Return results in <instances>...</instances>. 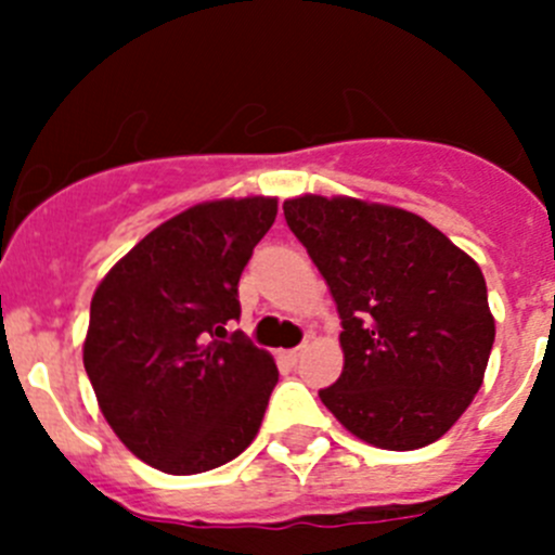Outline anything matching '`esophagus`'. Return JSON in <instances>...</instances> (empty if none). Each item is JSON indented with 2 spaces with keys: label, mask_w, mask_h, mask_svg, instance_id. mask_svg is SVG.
<instances>
[{
  "label": "esophagus",
  "mask_w": 555,
  "mask_h": 555,
  "mask_svg": "<svg viewBox=\"0 0 555 555\" xmlns=\"http://www.w3.org/2000/svg\"><path fill=\"white\" fill-rule=\"evenodd\" d=\"M300 357H304V349H289V351H284V360H287L289 365H298Z\"/></svg>",
  "instance_id": "esophagus-1"
}]
</instances>
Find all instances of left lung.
Masks as SVG:
<instances>
[{"instance_id":"left-lung-1","label":"left lung","mask_w":555,"mask_h":555,"mask_svg":"<svg viewBox=\"0 0 555 555\" xmlns=\"http://www.w3.org/2000/svg\"><path fill=\"white\" fill-rule=\"evenodd\" d=\"M284 217L344 324V373L319 400L376 449L443 438L478 395L494 346L478 262L397 206L306 193L284 201Z\"/></svg>"}]
</instances>
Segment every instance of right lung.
I'll return each instance as SVG.
<instances>
[{
  "label": "right lung",
  "instance_id": "right-lung-1",
  "mask_svg": "<svg viewBox=\"0 0 555 555\" xmlns=\"http://www.w3.org/2000/svg\"><path fill=\"white\" fill-rule=\"evenodd\" d=\"M276 211L271 195L190 206L93 293L82 365L112 433L160 473L220 467L260 429L276 362L225 324L242 313L238 279Z\"/></svg>",
  "mask_w": 555,
  "mask_h": 555
}]
</instances>
